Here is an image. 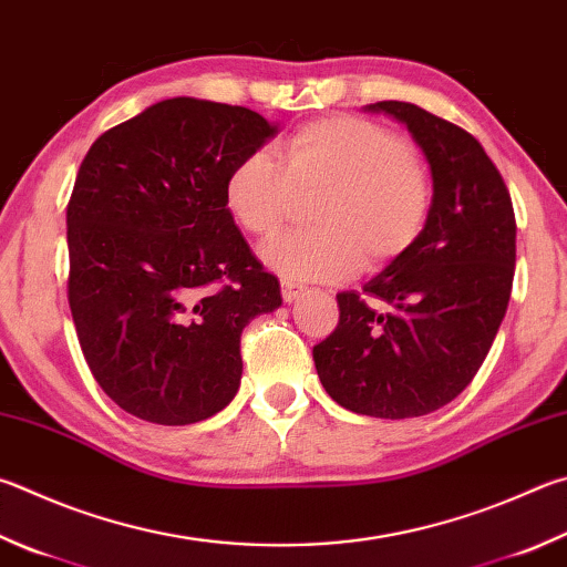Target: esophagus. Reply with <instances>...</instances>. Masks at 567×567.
<instances>
[{"label":"esophagus","mask_w":567,"mask_h":567,"mask_svg":"<svg viewBox=\"0 0 567 567\" xmlns=\"http://www.w3.org/2000/svg\"><path fill=\"white\" fill-rule=\"evenodd\" d=\"M302 290H305L302 285L285 280V282H282V300H285V302H292V300H297V295H300Z\"/></svg>","instance_id":"obj_1"}]
</instances>
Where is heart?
Returning <instances> with one entry per match:
<instances>
[{"instance_id": "obj_1", "label": "heart", "mask_w": 567, "mask_h": 567, "mask_svg": "<svg viewBox=\"0 0 567 567\" xmlns=\"http://www.w3.org/2000/svg\"><path fill=\"white\" fill-rule=\"evenodd\" d=\"M315 228L267 245L262 260L287 280H342L359 262L386 265L424 233L434 203L429 171L399 133L374 121L332 116L305 123L280 143L277 158L250 151L225 178L233 220L255 238H272L297 203Z\"/></svg>"}]
</instances>
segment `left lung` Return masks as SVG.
<instances>
[{
  "label": "left lung",
  "mask_w": 567,
  "mask_h": 567,
  "mask_svg": "<svg viewBox=\"0 0 567 567\" xmlns=\"http://www.w3.org/2000/svg\"><path fill=\"white\" fill-rule=\"evenodd\" d=\"M369 111L406 123L431 166L434 203L404 255L362 292L337 295L339 322L312 357L339 406L411 419L456 399L486 359L511 300L516 215L498 168L468 131L404 101Z\"/></svg>",
  "instance_id": "8db88e82"
}]
</instances>
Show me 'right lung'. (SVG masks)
<instances>
[{"label":"right lung","mask_w":567,"mask_h":567,"mask_svg":"<svg viewBox=\"0 0 567 567\" xmlns=\"http://www.w3.org/2000/svg\"><path fill=\"white\" fill-rule=\"evenodd\" d=\"M260 113L166 99L94 141L66 205L69 307L91 374L151 424L230 404L245 324L282 305L225 205V178L272 138Z\"/></svg>","instance_id":"add662e5"}]
</instances>
